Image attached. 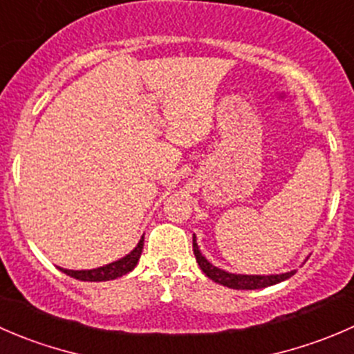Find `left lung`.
Wrapping results in <instances>:
<instances>
[{
	"instance_id": "left-lung-1",
	"label": "left lung",
	"mask_w": 354,
	"mask_h": 354,
	"mask_svg": "<svg viewBox=\"0 0 354 354\" xmlns=\"http://www.w3.org/2000/svg\"><path fill=\"white\" fill-rule=\"evenodd\" d=\"M192 251H194L196 261H198L199 268L203 270V274L208 279H212L216 284H222L225 288L230 289H263L268 286L279 284L282 281H288L289 277L296 274V270L284 272V274H272V275H246V274H232V272H225L222 268L215 267L213 263H209L205 257L199 251L198 243H196V236H192Z\"/></svg>"
}]
</instances>
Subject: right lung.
Segmentation results:
<instances>
[{
  "label": "right lung",
  "instance_id": "add662e5",
  "mask_svg": "<svg viewBox=\"0 0 354 354\" xmlns=\"http://www.w3.org/2000/svg\"><path fill=\"white\" fill-rule=\"evenodd\" d=\"M142 246H145V236L139 239L138 246L131 251L129 254H125L124 258L117 261H111V263L103 265V267L91 268V270H68V268L58 267L63 274L70 275V277L77 279V281L84 282H104V281H113V279L122 277V275L129 274L136 268L139 258H141Z\"/></svg>",
  "mask_w": 354,
  "mask_h": 354
}]
</instances>
